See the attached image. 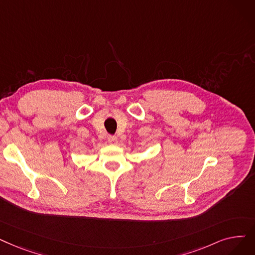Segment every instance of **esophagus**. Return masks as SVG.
Returning <instances> with one entry per match:
<instances>
[{
    "label": "esophagus",
    "instance_id": "esophagus-1",
    "mask_svg": "<svg viewBox=\"0 0 255 255\" xmlns=\"http://www.w3.org/2000/svg\"><path fill=\"white\" fill-rule=\"evenodd\" d=\"M107 140H108L109 143H117L118 138H117V136H115V135H109L108 138H107Z\"/></svg>",
    "mask_w": 255,
    "mask_h": 255
}]
</instances>
